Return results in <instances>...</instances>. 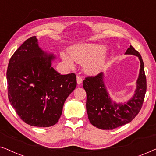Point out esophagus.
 Returning a JSON list of instances; mask_svg holds the SVG:
<instances>
[{
	"label": "esophagus",
	"instance_id": "1",
	"mask_svg": "<svg viewBox=\"0 0 156 156\" xmlns=\"http://www.w3.org/2000/svg\"><path fill=\"white\" fill-rule=\"evenodd\" d=\"M83 80L82 79V77L80 76H76V82H77V84H81L82 83Z\"/></svg>",
	"mask_w": 156,
	"mask_h": 156
}]
</instances>
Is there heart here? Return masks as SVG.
<instances>
[{
    "label": "heart",
    "instance_id": "b5f03b06",
    "mask_svg": "<svg viewBox=\"0 0 156 156\" xmlns=\"http://www.w3.org/2000/svg\"><path fill=\"white\" fill-rule=\"evenodd\" d=\"M69 55L61 52L64 62L70 68L74 67V61L82 64L83 70L87 74L94 76L99 74L105 67L106 52L103 45L94 43H80L74 44L69 49Z\"/></svg>",
    "mask_w": 156,
    "mask_h": 156
}]
</instances>
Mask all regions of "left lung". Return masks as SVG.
<instances>
[{"mask_svg": "<svg viewBox=\"0 0 156 156\" xmlns=\"http://www.w3.org/2000/svg\"><path fill=\"white\" fill-rule=\"evenodd\" d=\"M125 55L138 57L140 61L139 74L133 97L123 104L112 101L104 81V73L94 77H87L83 82L87 92V112L89 121L98 129L112 130L130 123L141 108L146 91V78L142 57L131 45Z\"/></svg>", "mask_w": 156, "mask_h": 156, "instance_id": "obj_1", "label": "left lung"}]
</instances>
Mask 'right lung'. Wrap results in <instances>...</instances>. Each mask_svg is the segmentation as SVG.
<instances>
[{"label":"right lung","mask_w":156,"mask_h":156,"mask_svg":"<svg viewBox=\"0 0 156 156\" xmlns=\"http://www.w3.org/2000/svg\"><path fill=\"white\" fill-rule=\"evenodd\" d=\"M55 59L52 52L42 50L33 36L21 44L8 63V99L20 118L32 126L57 123L65 101L76 88L75 74H59L52 67Z\"/></svg>","instance_id":"obj_1"}]
</instances>
